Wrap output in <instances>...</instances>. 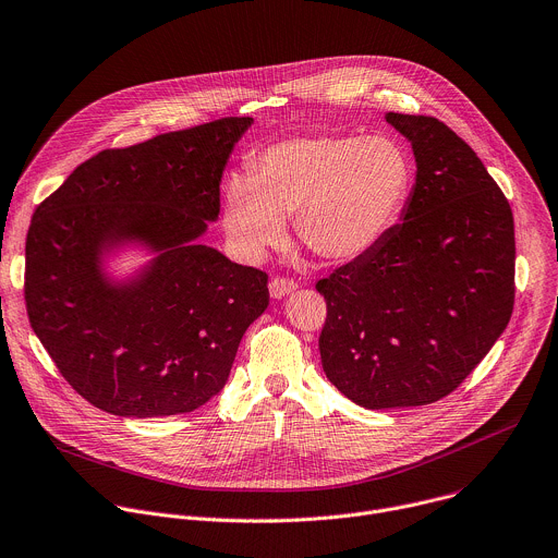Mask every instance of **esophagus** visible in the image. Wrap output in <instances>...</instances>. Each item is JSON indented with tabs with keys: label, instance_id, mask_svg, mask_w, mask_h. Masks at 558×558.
Returning a JSON list of instances; mask_svg holds the SVG:
<instances>
[{
	"label": "esophagus",
	"instance_id": "obj_1",
	"mask_svg": "<svg viewBox=\"0 0 558 558\" xmlns=\"http://www.w3.org/2000/svg\"><path fill=\"white\" fill-rule=\"evenodd\" d=\"M298 289V282L295 280H289V278H271V282H269V293H271V298H276V300H280V298H284V295H289V293H293Z\"/></svg>",
	"mask_w": 558,
	"mask_h": 558
}]
</instances>
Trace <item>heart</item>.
Masks as SVG:
<instances>
[{"mask_svg":"<svg viewBox=\"0 0 558 558\" xmlns=\"http://www.w3.org/2000/svg\"><path fill=\"white\" fill-rule=\"evenodd\" d=\"M412 185L405 150L386 135H304L276 142L223 185L221 226L230 250L258 263L282 243L287 217L319 258L354 260L397 221Z\"/></svg>","mask_w":558,"mask_h":558,"instance_id":"heart-1","label":"heart"}]
</instances>
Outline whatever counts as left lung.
Segmentation results:
<instances>
[{"label": "left lung", "instance_id": "8db88e82", "mask_svg": "<svg viewBox=\"0 0 558 558\" xmlns=\"http://www.w3.org/2000/svg\"><path fill=\"white\" fill-rule=\"evenodd\" d=\"M412 142L403 223L315 289L328 381L365 410L451 395L499 339L514 304L512 210L475 150L432 116L386 113Z\"/></svg>", "mask_w": 558, "mask_h": 558}]
</instances>
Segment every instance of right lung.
I'll return each instance as SVG.
<instances>
[{
    "label": "right lung",
    "instance_id": "right-lung-1",
    "mask_svg": "<svg viewBox=\"0 0 558 558\" xmlns=\"http://www.w3.org/2000/svg\"><path fill=\"white\" fill-rule=\"evenodd\" d=\"M252 118H221L107 148L37 210L26 239L31 326L63 379L124 418L193 412L228 384L239 343L269 304L267 274L202 245L219 183ZM154 258L113 281L101 258Z\"/></svg>",
    "mask_w": 558,
    "mask_h": 558
}]
</instances>
